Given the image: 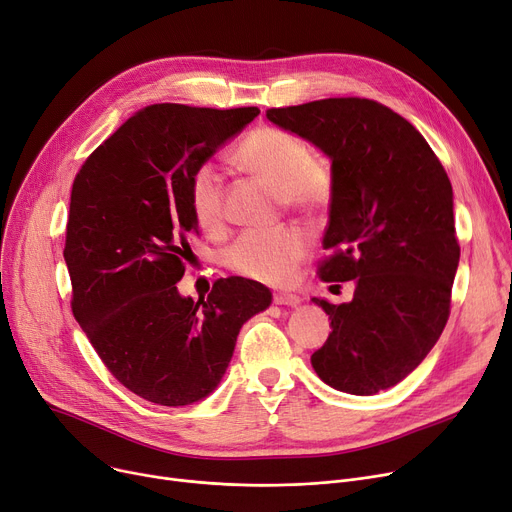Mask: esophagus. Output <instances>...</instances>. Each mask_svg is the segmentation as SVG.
I'll return each mask as SVG.
<instances>
[{
  "instance_id": "34e87169",
  "label": "esophagus",
  "mask_w": 512,
  "mask_h": 512,
  "mask_svg": "<svg viewBox=\"0 0 512 512\" xmlns=\"http://www.w3.org/2000/svg\"><path fill=\"white\" fill-rule=\"evenodd\" d=\"M274 303H276V305L297 307V305L301 303V297H297V294H290V292H276V294H274Z\"/></svg>"
}]
</instances>
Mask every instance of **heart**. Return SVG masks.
Here are the masks:
<instances>
[{
	"label": "heart",
	"mask_w": 512,
	"mask_h": 512,
	"mask_svg": "<svg viewBox=\"0 0 512 512\" xmlns=\"http://www.w3.org/2000/svg\"><path fill=\"white\" fill-rule=\"evenodd\" d=\"M238 166L247 174L278 188L282 201L303 215H317L334 191L332 168L324 157L313 155L309 145L290 130L257 126L236 151ZM188 207L195 222L207 232L226 226V182L213 161H201L188 178ZM309 234L299 226L270 232L249 230L240 234L224 253L232 272L267 284L286 282L309 251Z\"/></svg>",
	"instance_id": "obj_1"
}]
</instances>
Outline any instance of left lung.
Returning <instances> with one entry per match:
<instances>
[{"label":"left lung","instance_id":"obj_1","mask_svg":"<svg viewBox=\"0 0 512 512\" xmlns=\"http://www.w3.org/2000/svg\"><path fill=\"white\" fill-rule=\"evenodd\" d=\"M265 116L332 159L330 255L319 278L357 282L351 303L313 299L332 332L311 365L340 392L392 388L432 351L450 315L461 247L448 174L421 132L373 99H319Z\"/></svg>","mask_w":512,"mask_h":512}]
</instances>
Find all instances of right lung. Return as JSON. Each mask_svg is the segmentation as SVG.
<instances>
[{"instance_id": "right-lung-1", "label": "right lung", "mask_w": 512, "mask_h": 512, "mask_svg": "<svg viewBox=\"0 0 512 512\" xmlns=\"http://www.w3.org/2000/svg\"><path fill=\"white\" fill-rule=\"evenodd\" d=\"M257 114L147 105L74 178L64 247L72 313L114 378L155 405L211 394L242 324L272 303L270 288L238 276L215 280L197 303L176 288L199 236L188 178Z\"/></svg>"}]
</instances>
